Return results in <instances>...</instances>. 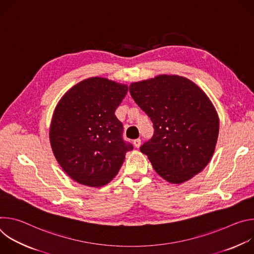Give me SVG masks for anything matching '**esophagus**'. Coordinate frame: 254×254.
I'll use <instances>...</instances> for the list:
<instances>
[{
    "label": "esophagus",
    "mask_w": 254,
    "mask_h": 254,
    "mask_svg": "<svg viewBox=\"0 0 254 254\" xmlns=\"http://www.w3.org/2000/svg\"><path fill=\"white\" fill-rule=\"evenodd\" d=\"M133 146H134V148H139V146H140V139L139 138H136V139L133 140Z\"/></svg>",
    "instance_id": "obj_1"
}]
</instances>
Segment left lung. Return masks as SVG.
<instances>
[{
    "mask_svg": "<svg viewBox=\"0 0 254 254\" xmlns=\"http://www.w3.org/2000/svg\"><path fill=\"white\" fill-rule=\"evenodd\" d=\"M129 92L154 124L153 137L140 147L167 182L181 184L210 162L219 118L207 94L190 79L161 74L132 82Z\"/></svg>",
    "mask_w": 254,
    "mask_h": 254,
    "instance_id": "left-lung-1",
    "label": "left lung"
}]
</instances>
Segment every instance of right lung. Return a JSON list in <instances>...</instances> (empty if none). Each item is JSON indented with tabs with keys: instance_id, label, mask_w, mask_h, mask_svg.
<instances>
[{
	"instance_id": "obj_1",
	"label": "right lung",
	"mask_w": 254,
	"mask_h": 254,
	"mask_svg": "<svg viewBox=\"0 0 254 254\" xmlns=\"http://www.w3.org/2000/svg\"><path fill=\"white\" fill-rule=\"evenodd\" d=\"M128 86L104 77H89L68 89L58 101L49 128L54 157L75 182L99 188L118 175L132 150L122 137L115 113Z\"/></svg>"
}]
</instances>
